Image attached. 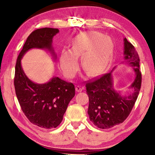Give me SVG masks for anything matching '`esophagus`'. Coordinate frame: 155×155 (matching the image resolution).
<instances>
[{
  "instance_id": "34e87169",
  "label": "esophagus",
  "mask_w": 155,
  "mask_h": 155,
  "mask_svg": "<svg viewBox=\"0 0 155 155\" xmlns=\"http://www.w3.org/2000/svg\"><path fill=\"white\" fill-rule=\"evenodd\" d=\"M83 89H84V88L83 87H81L80 86H77V87H76V91L78 92H78H81Z\"/></svg>"
}]
</instances>
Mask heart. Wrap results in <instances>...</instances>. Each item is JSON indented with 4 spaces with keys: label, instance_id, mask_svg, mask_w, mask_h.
Listing matches in <instances>:
<instances>
[{
    "label": "heart",
    "instance_id": "heart-1",
    "mask_svg": "<svg viewBox=\"0 0 155 155\" xmlns=\"http://www.w3.org/2000/svg\"><path fill=\"white\" fill-rule=\"evenodd\" d=\"M114 45L107 36L97 31H87L77 35L72 47L61 51L60 64L66 77L73 78L79 68L78 57L87 73L94 76L103 72L112 61Z\"/></svg>",
    "mask_w": 155,
    "mask_h": 155
}]
</instances>
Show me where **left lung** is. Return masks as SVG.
<instances>
[{
	"instance_id": "8db88e82",
	"label": "left lung",
	"mask_w": 155,
	"mask_h": 155,
	"mask_svg": "<svg viewBox=\"0 0 155 155\" xmlns=\"http://www.w3.org/2000/svg\"><path fill=\"white\" fill-rule=\"evenodd\" d=\"M140 59L134 46L124 38V61L135 72V78L129 87L130 93L122 95V91L114 88L113 71L98 79L86 84L89 98L88 114L91 121L99 128L106 129L119 124L126 119L132 110L141 87L142 77L139 71Z\"/></svg>"
}]
</instances>
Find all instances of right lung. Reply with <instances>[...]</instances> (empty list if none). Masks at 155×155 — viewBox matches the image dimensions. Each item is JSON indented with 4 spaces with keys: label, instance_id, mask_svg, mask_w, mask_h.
Wrapping results in <instances>:
<instances>
[{
    "label": "right lung",
    "instance_id": "add662e5",
    "mask_svg": "<svg viewBox=\"0 0 155 155\" xmlns=\"http://www.w3.org/2000/svg\"><path fill=\"white\" fill-rule=\"evenodd\" d=\"M58 32V28H52L32 32L18 56L15 67V92L22 112L31 123L47 129L56 128L62 122L68 103L74 97V86L56 77L44 84L34 83L25 74L21 59L31 49L40 48L48 51L56 60L52 38Z\"/></svg>",
    "mask_w": 155,
    "mask_h": 155
}]
</instances>
